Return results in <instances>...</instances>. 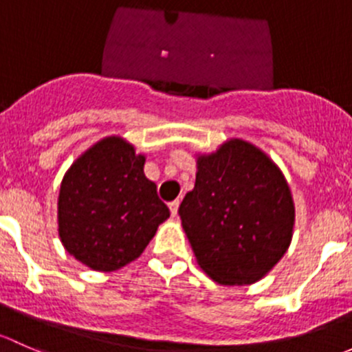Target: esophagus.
Returning a JSON list of instances; mask_svg holds the SVG:
<instances>
[{"mask_svg": "<svg viewBox=\"0 0 352 352\" xmlns=\"http://www.w3.org/2000/svg\"><path fill=\"white\" fill-rule=\"evenodd\" d=\"M177 208H179V200H175V201L169 203V210H171L173 217L177 215Z\"/></svg>", "mask_w": 352, "mask_h": 352, "instance_id": "34e87169", "label": "esophagus"}]
</instances>
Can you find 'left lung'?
Listing matches in <instances>:
<instances>
[{"instance_id":"8db88e82","label":"left lung","mask_w":352,"mask_h":352,"mask_svg":"<svg viewBox=\"0 0 352 352\" xmlns=\"http://www.w3.org/2000/svg\"><path fill=\"white\" fill-rule=\"evenodd\" d=\"M179 217L198 266L220 285H252L288 251L295 203L273 159L242 139L198 154Z\"/></svg>"}]
</instances>
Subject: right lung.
Returning a JSON list of instances; mask_svg holds the SVG:
<instances>
[{"instance_id": "add662e5", "label": "right lung", "mask_w": 352, "mask_h": 352, "mask_svg": "<svg viewBox=\"0 0 352 352\" xmlns=\"http://www.w3.org/2000/svg\"><path fill=\"white\" fill-rule=\"evenodd\" d=\"M144 164L146 155L111 135L82 152L64 175L57 230L64 249L85 266L101 273L126 266L169 219Z\"/></svg>"}]
</instances>
